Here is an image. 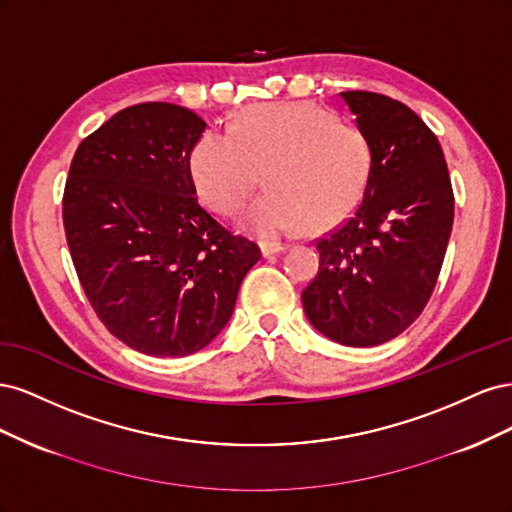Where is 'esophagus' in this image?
<instances>
[{"label": "esophagus", "instance_id": "obj_1", "mask_svg": "<svg viewBox=\"0 0 512 512\" xmlns=\"http://www.w3.org/2000/svg\"><path fill=\"white\" fill-rule=\"evenodd\" d=\"M282 252H286V245H282V243H262L260 245V254L265 256V258L275 256V254H282Z\"/></svg>", "mask_w": 512, "mask_h": 512}]
</instances>
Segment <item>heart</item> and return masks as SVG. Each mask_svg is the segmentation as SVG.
Masks as SVG:
<instances>
[{
    "label": "heart",
    "instance_id": "1",
    "mask_svg": "<svg viewBox=\"0 0 512 512\" xmlns=\"http://www.w3.org/2000/svg\"><path fill=\"white\" fill-rule=\"evenodd\" d=\"M269 192L247 207L241 224L280 239L305 224L327 232L361 205L371 149L352 123L307 102L245 108L230 130L211 128L190 151L198 198L218 213L239 209L262 181Z\"/></svg>",
    "mask_w": 512,
    "mask_h": 512
}]
</instances>
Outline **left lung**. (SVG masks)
<instances>
[{
	"label": "left lung",
	"mask_w": 512,
	"mask_h": 512,
	"mask_svg": "<svg viewBox=\"0 0 512 512\" xmlns=\"http://www.w3.org/2000/svg\"><path fill=\"white\" fill-rule=\"evenodd\" d=\"M371 149L365 196L352 218L318 241L320 267L303 294L312 327L367 348L404 333L436 286L453 228L455 198L442 147L406 104L344 91Z\"/></svg>",
	"instance_id": "left-lung-1"
}]
</instances>
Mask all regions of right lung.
<instances>
[{"mask_svg":"<svg viewBox=\"0 0 512 512\" xmlns=\"http://www.w3.org/2000/svg\"><path fill=\"white\" fill-rule=\"evenodd\" d=\"M207 123L168 102L128 106L74 153L64 228L96 314L123 344L179 359L228 324L260 250L198 205L190 151Z\"/></svg>","mask_w":512,"mask_h":512,"instance_id":"right-lung-1","label":"right lung"}]
</instances>
